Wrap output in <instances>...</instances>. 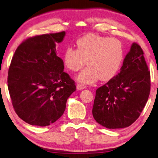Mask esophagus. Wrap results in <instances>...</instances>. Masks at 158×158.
Segmentation results:
<instances>
[{
	"label": "esophagus",
	"mask_w": 158,
	"mask_h": 158,
	"mask_svg": "<svg viewBox=\"0 0 158 158\" xmlns=\"http://www.w3.org/2000/svg\"><path fill=\"white\" fill-rule=\"evenodd\" d=\"M77 88L78 90H82V89H84L85 88V85L84 84H77Z\"/></svg>",
	"instance_id": "1"
}]
</instances>
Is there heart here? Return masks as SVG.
Listing matches in <instances>:
<instances>
[{
	"label": "heart",
	"instance_id": "b5f03b06",
	"mask_svg": "<svg viewBox=\"0 0 158 158\" xmlns=\"http://www.w3.org/2000/svg\"><path fill=\"white\" fill-rule=\"evenodd\" d=\"M122 44L115 38L89 34L77 41V50L69 47L65 50L64 63L68 70H79L86 61L88 66L80 73L77 79L84 84H93L113 79L118 73L124 61Z\"/></svg>",
	"mask_w": 158,
	"mask_h": 158
}]
</instances>
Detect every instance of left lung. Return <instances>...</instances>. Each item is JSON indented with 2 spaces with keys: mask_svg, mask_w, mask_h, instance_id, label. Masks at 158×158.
<instances>
[{
  "mask_svg": "<svg viewBox=\"0 0 158 158\" xmlns=\"http://www.w3.org/2000/svg\"><path fill=\"white\" fill-rule=\"evenodd\" d=\"M151 75L143 50L133 43L119 73L97 89L93 115L107 128L129 127L139 117L148 101Z\"/></svg>",
  "mask_w": 158,
  "mask_h": 158,
  "instance_id": "left-lung-1",
  "label": "left lung"
}]
</instances>
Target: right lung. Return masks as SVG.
<instances>
[{
  "label": "right lung",
  "instance_id": "right-lung-1",
  "mask_svg": "<svg viewBox=\"0 0 158 158\" xmlns=\"http://www.w3.org/2000/svg\"><path fill=\"white\" fill-rule=\"evenodd\" d=\"M65 34L27 38L11 59L8 90L17 115L27 124L46 127L55 122L76 90L75 82L64 71V61L56 54V44L63 41Z\"/></svg>",
  "mask_w": 158,
  "mask_h": 158
}]
</instances>
